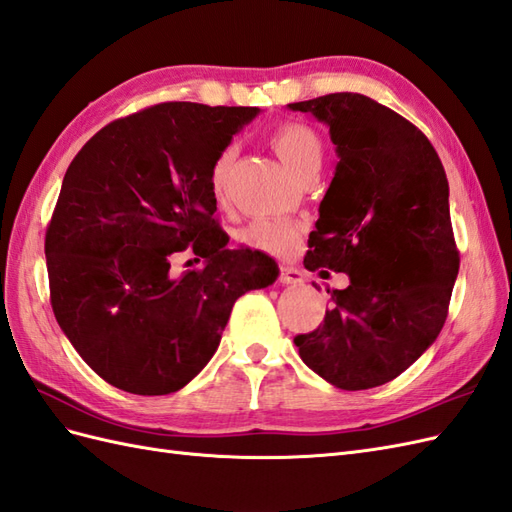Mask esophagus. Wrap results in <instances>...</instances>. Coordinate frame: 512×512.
Returning a JSON list of instances; mask_svg holds the SVG:
<instances>
[{"label":"esophagus","mask_w":512,"mask_h":512,"mask_svg":"<svg viewBox=\"0 0 512 512\" xmlns=\"http://www.w3.org/2000/svg\"><path fill=\"white\" fill-rule=\"evenodd\" d=\"M278 282L284 284V286H295V284L303 282V275L293 265H282L280 267V275H278Z\"/></svg>","instance_id":"34e87169"}]
</instances>
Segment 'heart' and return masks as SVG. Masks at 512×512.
Segmentation results:
<instances>
[{
  "instance_id": "heart-1",
  "label": "heart",
  "mask_w": 512,
  "mask_h": 512,
  "mask_svg": "<svg viewBox=\"0 0 512 512\" xmlns=\"http://www.w3.org/2000/svg\"><path fill=\"white\" fill-rule=\"evenodd\" d=\"M269 142L275 148V153L299 178H306L321 170L325 146L321 135L310 124L282 122L269 133ZM234 155H237L234 146H226L224 150H219L209 168V187L217 198H222L226 191ZM239 239L252 250L267 252L271 256H286L299 239V226L284 217H262L247 224L239 232Z\"/></svg>"
}]
</instances>
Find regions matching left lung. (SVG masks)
<instances>
[{
    "label": "left lung",
    "mask_w": 512,
    "mask_h": 512,
    "mask_svg": "<svg viewBox=\"0 0 512 512\" xmlns=\"http://www.w3.org/2000/svg\"><path fill=\"white\" fill-rule=\"evenodd\" d=\"M288 107L325 122L340 159L303 265L349 275L347 288L327 290L323 323L295 344L336 388H377L416 362L446 323L459 250L444 165L418 127L364 94Z\"/></svg>",
    "instance_id": "1"
}]
</instances>
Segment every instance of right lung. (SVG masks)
<instances>
[{
    "label": "right lung",
    "instance_id": "right-lung-1",
    "mask_svg": "<svg viewBox=\"0 0 512 512\" xmlns=\"http://www.w3.org/2000/svg\"><path fill=\"white\" fill-rule=\"evenodd\" d=\"M258 112L159 103L109 122L68 165L45 234L51 308L114 388H185L217 351L234 301L278 278L267 254L230 250L209 187L213 159ZM185 249L205 267L174 279Z\"/></svg>",
    "mask_w": 512,
    "mask_h": 512
}]
</instances>
